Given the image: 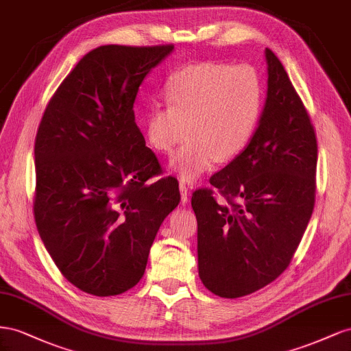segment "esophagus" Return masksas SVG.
<instances>
[{
    "label": "esophagus",
    "mask_w": 351,
    "mask_h": 351,
    "mask_svg": "<svg viewBox=\"0 0 351 351\" xmlns=\"http://www.w3.org/2000/svg\"><path fill=\"white\" fill-rule=\"evenodd\" d=\"M179 191H181V199L182 203L185 204L188 202V197H189V191H188V186L184 182H179Z\"/></svg>",
    "instance_id": "obj_1"
}]
</instances>
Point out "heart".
Wrapping results in <instances>:
<instances>
[{
  "label": "heart",
  "instance_id": "b5f03b06",
  "mask_svg": "<svg viewBox=\"0 0 351 351\" xmlns=\"http://www.w3.org/2000/svg\"><path fill=\"white\" fill-rule=\"evenodd\" d=\"M169 106L153 107L147 139L156 152L170 154L184 181H194L217 162H231L252 143L263 108L265 88L250 64L203 63L169 76L163 88Z\"/></svg>",
  "mask_w": 351,
  "mask_h": 351
}]
</instances>
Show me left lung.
I'll use <instances>...</instances> for the list:
<instances>
[{"label": "left lung", "mask_w": 351, "mask_h": 351, "mask_svg": "<svg viewBox=\"0 0 351 351\" xmlns=\"http://www.w3.org/2000/svg\"><path fill=\"white\" fill-rule=\"evenodd\" d=\"M267 98L252 143L193 193L198 275L223 298L281 275L302 241L316 197L317 139L279 58L266 48Z\"/></svg>", "instance_id": "obj_1"}]
</instances>
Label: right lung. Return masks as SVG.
Segmentation results:
<instances>
[{"label": "right lung", "mask_w": 351, "mask_h": 351, "mask_svg": "<svg viewBox=\"0 0 351 351\" xmlns=\"http://www.w3.org/2000/svg\"><path fill=\"white\" fill-rule=\"evenodd\" d=\"M173 49L103 45L85 54L49 99L35 138L34 216L62 275L108 297L135 287L178 181L145 147L134 103L149 70Z\"/></svg>", "instance_id": "1"}]
</instances>
